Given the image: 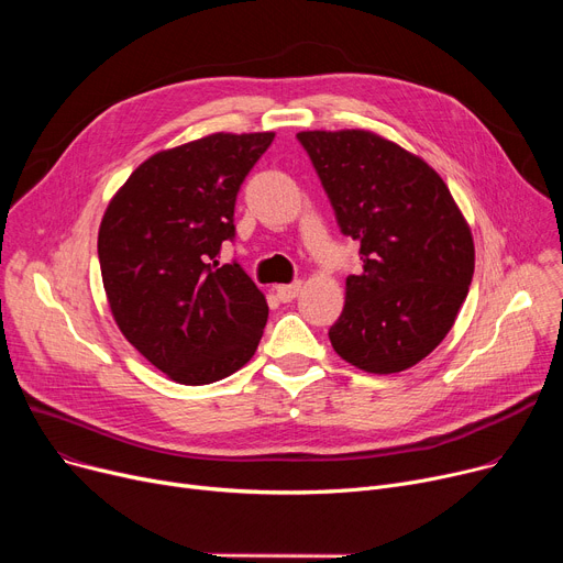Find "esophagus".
I'll list each match as a JSON object with an SVG mask.
<instances>
[{
  "mask_svg": "<svg viewBox=\"0 0 563 563\" xmlns=\"http://www.w3.org/2000/svg\"><path fill=\"white\" fill-rule=\"evenodd\" d=\"M299 291H301V280L289 283V285H278V287H276V297H278L283 303H289V301H294V299L299 297Z\"/></svg>",
  "mask_w": 563,
  "mask_h": 563,
  "instance_id": "esophagus-1",
  "label": "esophagus"
}]
</instances>
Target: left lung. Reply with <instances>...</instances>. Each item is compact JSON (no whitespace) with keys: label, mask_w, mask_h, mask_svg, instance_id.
I'll return each mask as SVG.
<instances>
[{"label":"left lung","mask_w":563,"mask_h":563,"mask_svg":"<svg viewBox=\"0 0 563 563\" xmlns=\"http://www.w3.org/2000/svg\"><path fill=\"white\" fill-rule=\"evenodd\" d=\"M340 230L361 242L363 274L329 338L369 374L418 365L445 340L475 274V244L442 177L367 130L299 132Z\"/></svg>","instance_id":"1"}]
</instances>
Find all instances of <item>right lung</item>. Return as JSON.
Masks as SVG:
<instances>
[{"mask_svg":"<svg viewBox=\"0 0 563 563\" xmlns=\"http://www.w3.org/2000/svg\"><path fill=\"white\" fill-rule=\"evenodd\" d=\"M274 132H217L145 159L98 232L107 301L128 342L183 386L244 367L269 306L240 264H219L234 202Z\"/></svg>","mask_w":563,"mask_h":563,"instance_id":"obj_1","label":"right lung"}]
</instances>
